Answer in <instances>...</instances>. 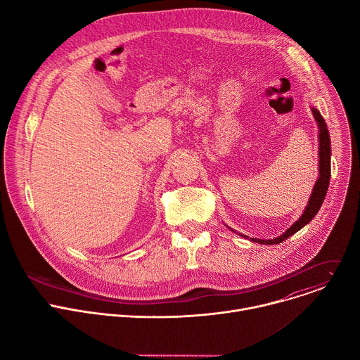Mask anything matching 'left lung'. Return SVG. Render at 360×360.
I'll return each mask as SVG.
<instances>
[{"instance_id":"1","label":"left lung","mask_w":360,"mask_h":360,"mask_svg":"<svg viewBox=\"0 0 360 360\" xmlns=\"http://www.w3.org/2000/svg\"><path fill=\"white\" fill-rule=\"evenodd\" d=\"M311 110H312V114H314V117L318 122V127H319V178H318V181L314 186L312 195H311L309 200H307V205H306V208H304L302 217L289 229H286L282 235H279L278 238H274V239L250 238L252 242H258V243H262V245L281 243L285 239H288L289 236H292L293 233H296L299 229H302L304 225L309 224L322 207V203H323L325 196H326V192H328L329 179H330V136H329L328 125H326L325 120L322 118L319 110H316L314 107ZM239 235L249 239V236H246V235H242V233H239Z\"/></svg>"}]
</instances>
